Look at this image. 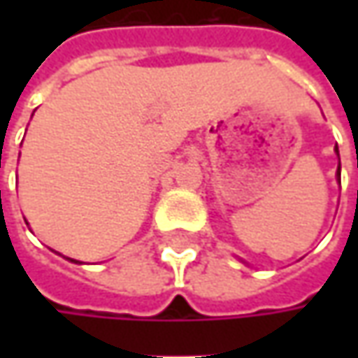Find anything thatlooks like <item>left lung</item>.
I'll return each instance as SVG.
<instances>
[{
    "instance_id": "1",
    "label": "left lung",
    "mask_w": 358,
    "mask_h": 358,
    "mask_svg": "<svg viewBox=\"0 0 358 358\" xmlns=\"http://www.w3.org/2000/svg\"><path fill=\"white\" fill-rule=\"evenodd\" d=\"M335 151H337V155H338V147H335ZM337 177L341 179V161H338V173H337Z\"/></svg>"
}]
</instances>
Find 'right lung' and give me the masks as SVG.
Wrapping results in <instances>:
<instances>
[{"mask_svg": "<svg viewBox=\"0 0 358 358\" xmlns=\"http://www.w3.org/2000/svg\"><path fill=\"white\" fill-rule=\"evenodd\" d=\"M69 261H73V263H79V261H76V259H69Z\"/></svg>", "mask_w": 358, "mask_h": 358, "instance_id": "obj_1", "label": "right lung"}]
</instances>
